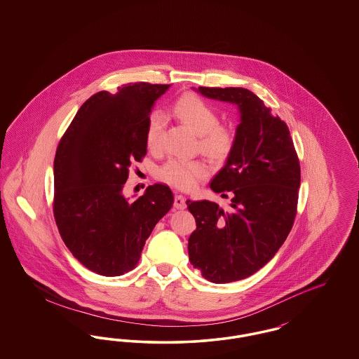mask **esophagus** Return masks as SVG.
<instances>
[{
  "instance_id": "34e87169",
  "label": "esophagus",
  "mask_w": 359,
  "mask_h": 359,
  "mask_svg": "<svg viewBox=\"0 0 359 359\" xmlns=\"http://www.w3.org/2000/svg\"><path fill=\"white\" fill-rule=\"evenodd\" d=\"M173 205L177 210H184L187 205H186V198L183 195H175V201H173Z\"/></svg>"
}]
</instances>
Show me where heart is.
Instances as JSON below:
<instances>
[{
  "instance_id": "b5f03b06",
  "label": "heart",
  "mask_w": 359,
  "mask_h": 359,
  "mask_svg": "<svg viewBox=\"0 0 359 359\" xmlns=\"http://www.w3.org/2000/svg\"><path fill=\"white\" fill-rule=\"evenodd\" d=\"M173 114L199 135L201 148L215 158L224 157L233 149L236 132L231 126L219 122L217 109L195 93H186L172 104ZM165 128L164 116L160 111H152L147 121L145 142L149 149L161 147ZM208 167L202 160L171 158L163 164L157 177L168 184L182 189L195 187L205 177Z\"/></svg>"
}]
</instances>
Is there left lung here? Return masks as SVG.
<instances>
[{"label": "left lung", "instance_id": "obj_1", "mask_svg": "<svg viewBox=\"0 0 359 359\" xmlns=\"http://www.w3.org/2000/svg\"><path fill=\"white\" fill-rule=\"evenodd\" d=\"M207 98L237 103L236 142L210 187L227 207L187 201L196 230L188 256L205 280L246 278L269 262L288 237L297 212L300 163L290 129L255 93L242 87L198 88Z\"/></svg>", "mask_w": 359, "mask_h": 359}]
</instances>
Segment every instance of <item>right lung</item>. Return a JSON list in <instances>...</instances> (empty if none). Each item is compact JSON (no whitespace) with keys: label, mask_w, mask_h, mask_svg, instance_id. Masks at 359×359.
<instances>
[{"label":"right lung","mask_w":359,"mask_h":359,"mask_svg":"<svg viewBox=\"0 0 359 359\" xmlns=\"http://www.w3.org/2000/svg\"><path fill=\"white\" fill-rule=\"evenodd\" d=\"M171 85L147 82L100 91L60 138L53 160V217L60 237L87 269L121 276L138 262L145 241L173 205L171 188L154 184L135 202L122 189L129 167L147 154L154 101Z\"/></svg>","instance_id":"add662e5"}]
</instances>
